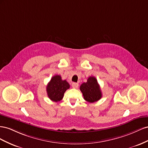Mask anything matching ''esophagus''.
<instances>
[{
  "label": "esophagus",
  "mask_w": 148,
  "mask_h": 148,
  "mask_svg": "<svg viewBox=\"0 0 148 148\" xmlns=\"http://www.w3.org/2000/svg\"><path fill=\"white\" fill-rule=\"evenodd\" d=\"M72 87H73L74 88H77L79 87V84L74 82L73 83V84H72Z\"/></svg>",
  "instance_id": "1"
}]
</instances>
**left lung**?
<instances>
[{
  "instance_id": "1",
  "label": "left lung",
  "mask_w": 148,
  "mask_h": 148,
  "mask_svg": "<svg viewBox=\"0 0 148 148\" xmlns=\"http://www.w3.org/2000/svg\"><path fill=\"white\" fill-rule=\"evenodd\" d=\"M80 90L82 93L84 99L88 102H95L102 98L100 86L97 80L94 76L89 77L87 82L82 83L80 86Z\"/></svg>"
}]
</instances>
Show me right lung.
I'll return each mask as SVG.
<instances>
[{
    "mask_svg": "<svg viewBox=\"0 0 148 148\" xmlns=\"http://www.w3.org/2000/svg\"><path fill=\"white\" fill-rule=\"evenodd\" d=\"M69 87L70 85L66 80H62L60 75H55L46 86V92L49 99L57 102L62 99L64 92Z\"/></svg>",
    "mask_w": 148,
    "mask_h": 148,
    "instance_id": "1",
    "label": "right lung"
}]
</instances>
